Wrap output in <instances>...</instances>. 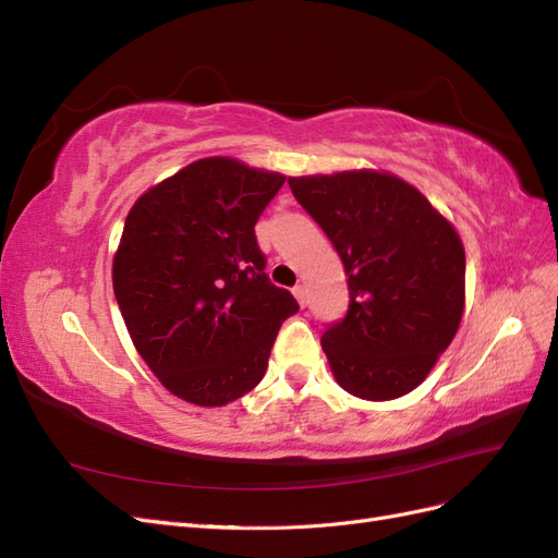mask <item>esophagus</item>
I'll list each match as a JSON object with an SVG mask.
<instances>
[{
  "instance_id": "34e87169",
  "label": "esophagus",
  "mask_w": 558,
  "mask_h": 558,
  "mask_svg": "<svg viewBox=\"0 0 558 558\" xmlns=\"http://www.w3.org/2000/svg\"><path fill=\"white\" fill-rule=\"evenodd\" d=\"M293 295H295V300L300 302V307H305L307 305V289L302 283H298L295 289H293Z\"/></svg>"
}]
</instances>
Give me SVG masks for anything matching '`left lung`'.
Returning <instances> with one entry per match:
<instances>
[{"label": "left lung", "mask_w": 558, "mask_h": 558, "mask_svg": "<svg viewBox=\"0 0 558 558\" xmlns=\"http://www.w3.org/2000/svg\"><path fill=\"white\" fill-rule=\"evenodd\" d=\"M291 191L337 248L349 310L320 337L332 375L363 400L426 379L465 305V251L414 185L386 172L291 177Z\"/></svg>", "instance_id": "1"}]
</instances>
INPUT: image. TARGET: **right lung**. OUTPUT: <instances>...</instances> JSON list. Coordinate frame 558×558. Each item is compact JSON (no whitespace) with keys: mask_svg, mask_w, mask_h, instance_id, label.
<instances>
[{"mask_svg":"<svg viewBox=\"0 0 558 558\" xmlns=\"http://www.w3.org/2000/svg\"><path fill=\"white\" fill-rule=\"evenodd\" d=\"M286 177L205 158L144 193L125 218L113 293L140 356L167 391L221 408L263 379L300 307L269 281L256 223Z\"/></svg>","mask_w":558,"mask_h":558,"instance_id":"obj_1","label":"right lung"}]
</instances>
